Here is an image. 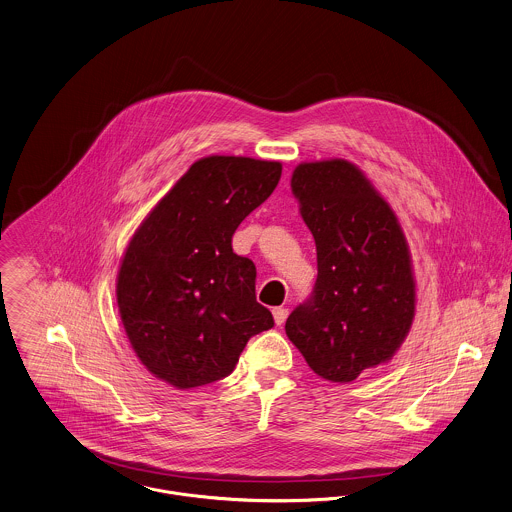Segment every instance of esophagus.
Returning <instances> with one entry per match:
<instances>
[{"instance_id": "esophagus-1", "label": "esophagus", "mask_w": 512, "mask_h": 512, "mask_svg": "<svg viewBox=\"0 0 512 512\" xmlns=\"http://www.w3.org/2000/svg\"><path fill=\"white\" fill-rule=\"evenodd\" d=\"M287 314H289V310L285 307L273 308V318L277 324H283L287 320Z\"/></svg>"}]
</instances>
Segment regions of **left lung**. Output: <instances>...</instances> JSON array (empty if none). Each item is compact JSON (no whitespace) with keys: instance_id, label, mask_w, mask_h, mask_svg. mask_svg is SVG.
Wrapping results in <instances>:
<instances>
[{"instance_id":"obj_1","label":"left lung","mask_w":512,"mask_h":512,"mask_svg":"<svg viewBox=\"0 0 512 512\" xmlns=\"http://www.w3.org/2000/svg\"><path fill=\"white\" fill-rule=\"evenodd\" d=\"M291 190L316 243L312 297L287 318L310 370L352 382L392 360L415 316L404 229L366 174L348 160L303 162Z\"/></svg>"}]
</instances>
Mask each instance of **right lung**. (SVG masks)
<instances>
[{
	"label": "right lung",
	"mask_w": 512,
	"mask_h": 512,
	"mask_svg": "<svg viewBox=\"0 0 512 512\" xmlns=\"http://www.w3.org/2000/svg\"><path fill=\"white\" fill-rule=\"evenodd\" d=\"M281 162L207 156L190 166L134 231L116 303L146 370L178 390L229 376L273 314L255 299V265L233 253L239 223L281 180Z\"/></svg>",
	"instance_id": "right-lung-1"
}]
</instances>
